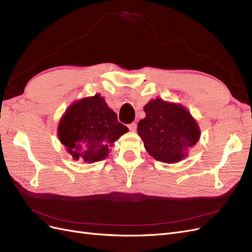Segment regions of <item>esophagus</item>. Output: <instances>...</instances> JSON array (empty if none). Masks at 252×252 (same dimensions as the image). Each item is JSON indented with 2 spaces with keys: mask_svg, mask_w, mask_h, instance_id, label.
<instances>
[{
  "mask_svg": "<svg viewBox=\"0 0 252 252\" xmlns=\"http://www.w3.org/2000/svg\"><path fill=\"white\" fill-rule=\"evenodd\" d=\"M128 128H129V130H130V131H135L136 130V123L129 124Z\"/></svg>",
  "mask_w": 252,
  "mask_h": 252,
  "instance_id": "34e87169",
  "label": "esophagus"
}]
</instances>
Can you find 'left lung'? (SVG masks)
Wrapping results in <instances>:
<instances>
[{"label":"left lung","instance_id":"1","mask_svg":"<svg viewBox=\"0 0 252 252\" xmlns=\"http://www.w3.org/2000/svg\"><path fill=\"white\" fill-rule=\"evenodd\" d=\"M145 119L138 124V134L148 154L158 161L178 163L199 141V125L190 112L180 104L162 98L149 101L144 107Z\"/></svg>","mask_w":252,"mask_h":252}]
</instances>
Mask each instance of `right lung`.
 <instances>
[{
  "label": "right lung",
  "mask_w": 252,
  "mask_h": 252,
  "mask_svg": "<svg viewBox=\"0 0 252 252\" xmlns=\"http://www.w3.org/2000/svg\"><path fill=\"white\" fill-rule=\"evenodd\" d=\"M128 128L118 122V116L100 94L72 103L58 127L60 142L74 159L86 163L102 161Z\"/></svg>",
  "instance_id": "1"
}]
</instances>
